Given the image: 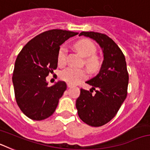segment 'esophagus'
<instances>
[{
  "mask_svg": "<svg viewBox=\"0 0 150 150\" xmlns=\"http://www.w3.org/2000/svg\"><path fill=\"white\" fill-rule=\"evenodd\" d=\"M72 86H73L72 85L70 84V83H67V87H68V88H71Z\"/></svg>",
  "mask_w": 150,
  "mask_h": 150,
  "instance_id": "esophagus-1",
  "label": "esophagus"
}]
</instances>
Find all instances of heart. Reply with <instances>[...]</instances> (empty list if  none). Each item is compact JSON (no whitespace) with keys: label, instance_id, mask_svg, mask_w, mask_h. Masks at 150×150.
Masks as SVG:
<instances>
[{"label":"heart","instance_id":"obj_1","mask_svg":"<svg viewBox=\"0 0 150 150\" xmlns=\"http://www.w3.org/2000/svg\"><path fill=\"white\" fill-rule=\"evenodd\" d=\"M76 49L83 57L87 58L86 60V65L91 70H95L99 67L100 61L94 54L96 52V46L91 40L88 39L81 40L74 44ZM67 50L65 46H62L58 53V64L64 66L67 62ZM60 78L71 85L77 84L78 83L87 77V73L83 69H76L74 67H67L60 73Z\"/></svg>","mask_w":150,"mask_h":150}]
</instances>
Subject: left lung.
I'll return each mask as SVG.
<instances>
[{"label": "left lung", "mask_w": 150, "mask_h": 150, "mask_svg": "<svg viewBox=\"0 0 150 150\" xmlns=\"http://www.w3.org/2000/svg\"><path fill=\"white\" fill-rule=\"evenodd\" d=\"M93 39L104 54L100 71L86 81L89 90L80 89L76 107L82 121L93 127L102 126L116 116L127 96L128 73L124 54L114 41L106 34L83 31L79 36ZM95 90V93H92Z\"/></svg>", "instance_id": "8db88e82"}]
</instances>
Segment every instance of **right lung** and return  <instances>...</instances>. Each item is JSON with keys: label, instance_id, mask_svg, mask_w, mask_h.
<instances>
[{"label": "right lung", "instance_id": "add662e5", "mask_svg": "<svg viewBox=\"0 0 150 150\" xmlns=\"http://www.w3.org/2000/svg\"><path fill=\"white\" fill-rule=\"evenodd\" d=\"M76 34L61 29L47 30L30 40L17 56L13 74L16 100L30 120L40 121L55 112L67 85L59 81L48 86L46 78L57 68L61 45Z\"/></svg>", "mask_w": 150, "mask_h": 150}]
</instances>
